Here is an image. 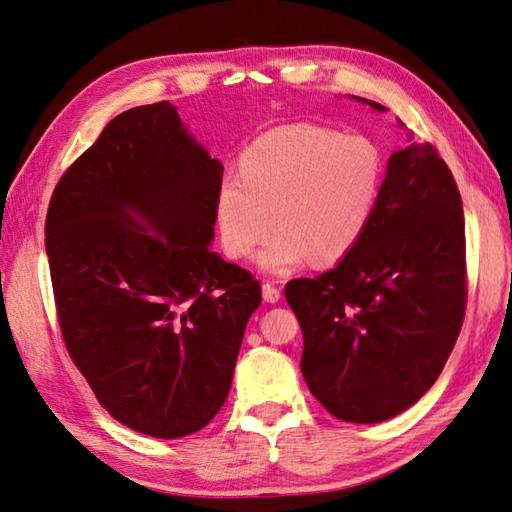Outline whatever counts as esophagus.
<instances>
[{
  "label": "esophagus",
  "instance_id": "1",
  "mask_svg": "<svg viewBox=\"0 0 512 512\" xmlns=\"http://www.w3.org/2000/svg\"><path fill=\"white\" fill-rule=\"evenodd\" d=\"M263 298H265V302H278L280 300V287H276V283H265L263 285Z\"/></svg>",
  "mask_w": 512,
  "mask_h": 512
}]
</instances>
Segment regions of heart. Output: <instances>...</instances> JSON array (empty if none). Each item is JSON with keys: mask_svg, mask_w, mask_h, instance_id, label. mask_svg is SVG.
I'll use <instances>...</instances> for the list:
<instances>
[{"mask_svg": "<svg viewBox=\"0 0 512 512\" xmlns=\"http://www.w3.org/2000/svg\"><path fill=\"white\" fill-rule=\"evenodd\" d=\"M382 161L373 145L314 123L280 125L258 137L216 198L223 245L245 258L265 241L258 263L287 274L314 254L331 263L349 254L371 223Z\"/></svg>", "mask_w": 512, "mask_h": 512, "instance_id": "b5f03b06", "label": "heart"}]
</instances>
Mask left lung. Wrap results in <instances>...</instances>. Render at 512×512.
I'll use <instances>...</instances> for the list:
<instances>
[{"mask_svg":"<svg viewBox=\"0 0 512 512\" xmlns=\"http://www.w3.org/2000/svg\"><path fill=\"white\" fill-rule=\"evenodd\" d=\"M285 298L305 340L300 371L333 417L384 422L433 387L464 322L466 236L460 190L431 143L391 154L358 245L291 280Z\"/></svg>","mask_w":512,"mask_h":512,"instance_id":"left-lung-1","label":"left lung"}]
</instances>
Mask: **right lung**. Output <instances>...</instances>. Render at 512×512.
Returning a JSON list of instances; mask_svg holds the SVG:
<instances>
[{
  "instance_id": "add662e5",
  "label": "right lung",
  "mask_w": 512,
  "mask_h": 512,
  "mask_svg": "<svg viewBox=\"0 0 512 512\" xmlns=\"http://www.w3.org/2000/svg\"><path fill=\"white\" fill-rule=\"evenodd\" d=\"M221 181L223 165L159 101L114 117L48 205L70 358L114 420L161 440L221 411L260 305L258 280L210 252Z\"/></svg>"
}]
</instances>
